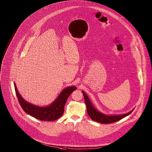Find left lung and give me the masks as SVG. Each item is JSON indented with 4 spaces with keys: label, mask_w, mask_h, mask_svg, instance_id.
<instances>
[{
    "label": "left lung",
    "mask_w": 152,
    "mask_h": 152,
    "mask_svg": "<svg viewBox=\"0 0 152 152\" xmlns=\"http://www.w3.org/2000/svg\"><path fill=\"white\" fill-rule=\"evenodd\" d=\"M82 92L83 94L85 102L86 105L87 113L89 117L91 118V119L98 123H100L102 124H109V123L118 121L121 119L129 115V114H131L132 113V111L134 110V109H133L132 111L126 114H121V115H106V114H103L100 111H99L93 106L91 100H90L88 96L86 95V94L83 91H82Z\"/></svg>",
    "instance_id": "left-lung-1"
}]
</instances>
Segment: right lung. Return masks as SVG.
<instances>
[{
  "mask_svg": "<svg viewBox=\"0 0 152 152\" xmlns=\"http://www.w3.org/2000/svg\"><path fill=\"white\" fill-rule=\"evenodd\" d=\"M14 88L19 103L24 111L31 116L41 121H54L61 117L64 113V106L68 97L74 90L77 89L75 86H68L59 93L50 104L46 106H39L27 102L21 97L17 90L15 82Z\"/></svg>",
  "mask_w": 152,
  "mask_h": 152,
  "instance_id": "1",
  "label": "right lung"
}]
</instances>
